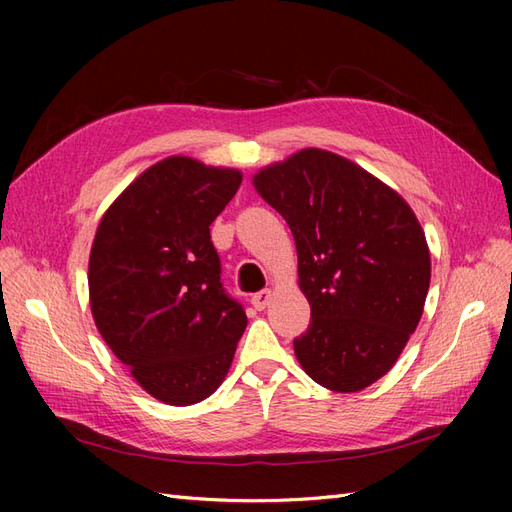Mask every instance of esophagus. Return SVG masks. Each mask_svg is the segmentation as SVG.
I'll list each match as a JSON object with an SVG mask.
<instances>
[{"mask_svg": "<svg viewBox=\"0 0 512 512\" xmlns=\"http://www.w3.org/2000/svg\"><path fill=\"white\" fill-rule=\"evenodd\" d=\"M271 299H273V292L269 288L267 290H260V292H256L254 297H252V305L258 309V312H262V309H265L271 303Z\"/></svg>", "mask_w": 512, "mask_h": 512, "instance_id": "esophagus-1", "label": "esophagus"}]
</instances>
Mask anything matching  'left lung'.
I'll return each mask as SVG.
<instances>
[{"label":"left lung","mask_w":512,"mask_h":512,"mask_svg":"<svg viewBox=\"0 0 512 512\" xmlns=\"http://www.w3.org/2000/svg\"><path fill=\"white\" fill-rule=\"evenodd\" d=\"M252 183L297 243L312 307L294 339L303 371L329 391H363L395 365L423 316L431 258L421 224L389 185L324 149H301Z\"/></svg>","instance_id":"8db88e82"}]
</instances>
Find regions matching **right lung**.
Segmentation results:
<instances>
[{"label": "right lung", "instance_id": "add662e5", "mask_svg": "<svg viewBox=\"0 0 512 512\" xmlns=\"http://www.w3.org/2000/svg\"><path fill=\"white\" fill-rule=\"evenodd\" d=\"M243 175L170 156L106 209L89 254L96 327L132 378L168 406L207 399L226 378L247 316L220 282L209 226Z\"/></svg>", "mask_w": 512, "mask_h": 512}]
</instances>
